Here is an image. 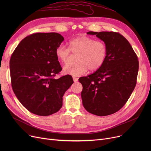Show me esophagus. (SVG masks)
<instances>
[{
  "label": "esophagus",
  "mask_w": 151,
  "mask_h": 151,
  "mask_svg": "<svg viewBox=\"0 0 151 151\" xmlns=\"http://www.w3.org/2000/svg\"><path fill=\"white\" fill-rule=\"evenodd\" d=\"M73 81H74V82H76V81H78V78H76V77L73 76Z\"/></svg>",
  "instance_id": "esophagus-1"
}]
</instances>
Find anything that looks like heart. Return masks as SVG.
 Wrapping results in <instances>:
<instances>
[{"mask_svg":"<svg viewBox=\"0 0 151 151\" xmlns=\"http://www.w3.org/2000/svg\"><path fill=\"white\" fill-rule=\"evenodd\" d=\"M69 47L60 45L55 49V54L58 59L67 64L72 58L76 55V62L63 68V72L73 76H79L86 73L88 70H98L104 63L107 53L105 44L99 40L87 36H81L69 42ZM72 52H71L70 51Z\"/></svg>","mask_w":151,"mask_h":151,"instance_id":"b5f03b06","label":"heart"}]
</instances>
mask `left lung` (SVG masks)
I'll return each instance as SVG.
<instances>
[{
  "instance_id": "left-lung-1",
  "label": "left lung",
  "mask_w": 151,
  "mask_h": 151,
  "mask_svg": "<svg viewBox=\"0 0 151 151\" xmlns=\"http://www.w3.org/2000/svg\"><path fill=\"white\" fill-rule=\"evenodd\" d=\"M104 42L107 53L103 65L95 72L79 78L84 108L105 116L115 113L127 101L137 84L139 62L125 37L114 32H88Z\"/></svg>"
}]
</instances>
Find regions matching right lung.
Segmentation results:
<instances>
[{"label":"right lung","mask_w":151,"mask_h":151,"mask_svg":"<svg viewBox=\"0 0 151 151\" xmlns=\"http://www.w3.org/2000/svg\"><path fill=\"white\" fill-rule=\"evenodd\" d=\"M55 32L36 33L22 40L10 60L13 91L32 113L49 116L62 106V97L73 83L70 75L54 77L62 70L55 49L63 41Z\"/></svg>","instance_id":"add662e5"}]
</instances>
